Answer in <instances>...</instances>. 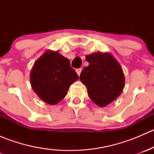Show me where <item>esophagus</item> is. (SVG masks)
I'll use <instances>...</instances> for the list:
<instances>
[{
    "label": "esophagus",
    "instance_id": "esophagus-1",
    "mask_svg": "<svg viewBox=\"0 0 154 154\" xmlns=\"http://www.w3.org/2000/svg\"><path fill=\"white\" fill-rule=\"evenodd\" d=\"M81 71H82L81 68H77V69H76V72H77V74H78V76H80V73H81Z\"/></svg>",
    "mask_w": 154,
    "mask_h": 154
}]
</instances>
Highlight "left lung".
Returning <instances> with one entry per match:
<instances>
[{"instance_id": "1", "label": "left lung", "mask_w": 154, "mask_h": 154, "mask_svg": "<svg viewBox=\"0 0 154 154\" xmlns=\"http://www.w3.org/2000/svg\"><path fill=\"white\" fill-rule=\"evenodd\" d=\"M88 66L80 80L87 88L90 99L100 107L106 106L123 91L125 78L122 66L110 53L97 52L86 56Z\"/></svg>"}]
</instances>
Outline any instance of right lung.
Instances as JSON below:
<instances>
[{"label": "right lung", "mask_w": 154, "mask_h": 154, "mask_svg": "<svg viewBox=\"0 0 154 154\" xmlns=\"http://www.w3.org/2000/svg\"><path fill=\"white\" fill-rule=\"evenodd\" d=\"M32 88L41 100L55 105L67 94L72 83L79 79L70 61L58 51L48 50L34 63L29 74Z\"/></svg>", "instance_id": "1"}]
</instances>
